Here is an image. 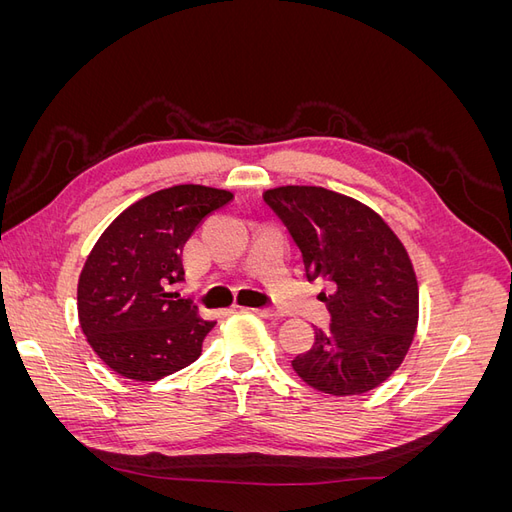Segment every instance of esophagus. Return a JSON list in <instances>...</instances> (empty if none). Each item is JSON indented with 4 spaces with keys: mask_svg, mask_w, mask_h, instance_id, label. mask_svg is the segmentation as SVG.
I'll list each match as a JSON object with an SVG mask.
<instances>
[{
    "mask_svg": "<svg viewBox=\"0 0 512 512\" xmlns=\"http://www.w3.org/2000/svg\"><path fill=\"white\" fill-rule=\"evenodd\" d=\"M254 314H258V316H262V318H271V320H275V318H280L282 314L277 312V309H273V307H254L252 309Z\"/></svg>",
    "mask_w": 512,
    "mask_h": 512,
    "instance_id": "34e87169",
    "label": "esophagus"
}]
</instances>
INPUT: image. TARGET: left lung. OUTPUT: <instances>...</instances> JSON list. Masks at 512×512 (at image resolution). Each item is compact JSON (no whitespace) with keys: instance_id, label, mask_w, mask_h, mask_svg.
I'll list each match as a JSON object with an SVG mask.
<instances>
[{"instance_id":"left-lung-1","label":"left lung","mask_w":512,"mask_h":512,"mask_svg":"<svg viewBox=\"0 0 512 512\" xmlns=\"http://www.w3.org/2000/svg\"><path fill=\"white\" fill-rule=\"evenodd\" d=\"M303 254L309 282H329L320 299L331 327L292 361L297 376L329 395L376 389L404 361L418 324V284L404 243L380 215L318 185L267 190Z\"/></svg>"}]
</instances>
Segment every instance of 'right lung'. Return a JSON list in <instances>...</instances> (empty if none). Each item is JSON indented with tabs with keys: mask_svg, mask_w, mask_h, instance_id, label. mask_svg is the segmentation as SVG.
<instances>
[{
	"mask_svg": "<svg viewBox=\"0 0 512 512\" xmlns=\"http://www.w3.org/2000/svg\"><path fill=\"white\" fill-rule=\"evenodd\" d=\"M232 192L183 183L136 200L89 252L76 290L89 346L119 376L153 382L194 363L215 327L173 290L183 245Z\"/></svg>",
	"mask_w": 512,
	"mask_h": 512,
	"instance_id": "1",
	"label": "right lung"
}]
</instances>
